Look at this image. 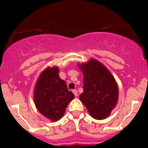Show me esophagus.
Segmentation results:
<instances>
[{"label": "esophagus", "instance_id": "obj_1", "mask_svg": "<svg viewBox=\"0 0 148 148\" xmlns=\"http://www.w3.org/2000/svg\"><path fill=\"white\" fill-rule=\"evenodd\" d=\"M73 93H74V96H75V97L77 96V90H73Z\"/></svg>", "mask_w": 148, "mask_h": 148}]
</instances>
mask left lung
<instances>
[{
  "mask_svg": "<svg viewBox=\"0 0 148 148\" xmlns=\"http://www.w3.org/2000/svg\"><path fill=\"white\" fill-rule=\"evenodd\" d=\"M78 66L83 74V93L79 98L92 117L106 119L117 103L116 82L109 70L96 59L91 58Z\"/></svg>",
  "mask_w": 148,
  "mask_h": 148,
  "instance_id": "1",
  "label": "left lung"
}]
</instances>
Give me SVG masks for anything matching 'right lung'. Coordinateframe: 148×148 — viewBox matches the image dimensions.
<instances>
[{
  "instance_id": "right-lung-1",
  "label": "right lung",
  "mask_w": 148,
  "mask_h": 148,
  "mask_svg": "<svg viewBox=\"0 0 148 148\" xmlns=\"http://www.w3.org/2000/svg\"><path fill=\"white\" fill-rule=\"evenodd\" d=\"M57 66L47 67L39 75L34 90L36 109L51 121L60 120L74 95L58 75Z\"/></svg>"
}]
</instances>
